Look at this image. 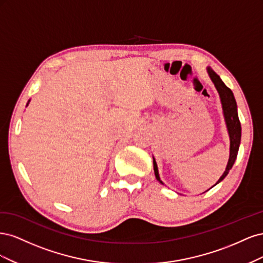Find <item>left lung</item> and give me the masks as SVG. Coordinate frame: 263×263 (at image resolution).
I'll return each instance as SVG.
<instances>
[{
    "label": "left lung",
    "mask_w": 263,
    "mask_h": 263,
    "mask_svg": "<svg viewBox=\"0 0 263 263\" xmlns=\"http://www.w3.org/2000/svg\"><path fill=\"white\" fill-rule=\"evenodd\" d=\"M208 72H209V76L211 78L212 82L214 83L215 87H216V90L219 94L221 108H222V114H224L225 123H226L227 132H228V136H229V141H230L229 159H228V162H227V165H226V169H225L224 173L221 174V177L216 182V184H218L219 182H221L227 177V174L229 173V170L233 168V165L236 161L238 150H239V146H240L241 125H240V122H239V117H238L237 103H236L233 91L225 85V83L221 81V79L219 78V76L216 72H214V71L210 67L208 68ZM153 159H154V170H155L156 179L159 182H160L161 184H163V182L160 180V177H159V171H158V165H157V162H156V159L154 157H153ZM216 184H214L213 186H215Z\"/></svg>",
    "instance_id": "left-lung-1"
}]
</instances>
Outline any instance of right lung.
<instances>
[{
  "label": "right lung",
  "instance_id": "obj_1",
  "mask_svg": "<svg viewBox=\"0 0 263 263\" xmlns=\"http://www.w3.org/2000/svg\"><path fill=\"white\" fill-rule=\"evenodd\" d=\"M29 102H30V100H29V101H28V102H27V104H26V106H27V105H28V104H29Z\"/></svg>",
  "mask_w": 263,
  "mask_h": 263
}]
</instances>
